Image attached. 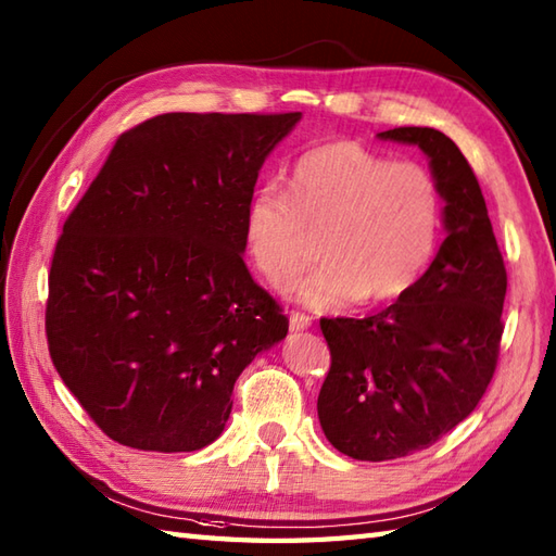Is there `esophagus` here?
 <instances>
[{
  "label": "esophagus",
  "instance_id": "obj_1",
  "mask_svg": "<svg viewBox=\"0 0 556 556\" xmlns=\"http://www.w3.org/2000/svg\"><path fill=\"white\" fill-rule=\"evenodd\" d=\"M311 325H313V317L311 315H305L301 311H291V315H289L291 332H303V329H308Z\"/></svg>",
  "mask_w": 556,
  "mask_h": 556
}]
</instances>
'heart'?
<instances>
[{
	"mask_svg": "<svg viewBox=\"0 0 556 556\" xmlns=\"http://www.w3.org/2000/svg\"><path fill=\"white\" fill-rule=\"evenodd\" d=\"M442 193L430 169L394 162L353 140L317 146L293 162L289 191L263 184L243 217L245 251L260 275L285 287L323 239L325 265L293 293L313 308L368 296L396 301L434 255Z\"/></svg>",
	"mask_w": 556,
	"mask_h": 556,
	"instance_id": "b5f03b06",
	"label": "heart"
}]
</instances>
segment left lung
Listing matches in <instances>:
<instances>
[{
	"label": "left lung",
	"instance_id": "obj_1",
	"mask_svg": "<svg viewBox=\"0 0 556 556\" xmlns=\"http://www.w3.org/2000/svg\"><path fill=\"white\" fill-rule=\"evenodd\" d=\"M377 136L430 157L446 239L418 285L382 313L320 320L332 365L317 416L332 446L358 460L420 452L476 410L497 368L506 296L504 257L464 152L428 126Z\"/></svg>",
	"mask_w": 556,
	"mask_h": 556
}]
</instances>
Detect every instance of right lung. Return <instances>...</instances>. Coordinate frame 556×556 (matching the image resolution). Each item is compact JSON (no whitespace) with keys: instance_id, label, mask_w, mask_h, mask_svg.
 <instances>
[{"instance_id":"1","label":"right lung","mask_w":556,"mask_h":556,"mask_svg":"<svg viewBox=\"0 0 556 556\" xmlns=\"http://www.w3.org/2000/svg\"><path fill=\"white\" fill-rule=\"evenodd\" d=\"M287 114L172 112L128 128L64 222L45 332L92 422L124 446L195 452L289 317L243 263V217Z\"/></svg>"}]
</instances>
